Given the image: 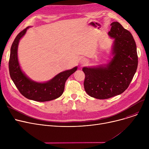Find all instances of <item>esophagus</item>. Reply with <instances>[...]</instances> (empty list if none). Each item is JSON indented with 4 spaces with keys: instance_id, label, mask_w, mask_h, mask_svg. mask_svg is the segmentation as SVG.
Masks as SVG:
<instances>
[{
    "instance_id": "obj_1",
    "label": "esophagus",
    "mask_w": 149,
    "mask_h": 149,
    "mask_svg": "<svg viewBox=\"0 0 149 149\" xmlns=\"http://www.w3.org/2000/svg\"><path fill=\"white\" fill-rule=\"evenodd\" d=\"M80 63L81 65H85L86 64L88 63V60L86 58H82L81 60H80Z\"/></svg>"
}]
</instances>
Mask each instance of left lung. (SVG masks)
Here are the masks:
<instances>
[{
    "label": "left lung",
    "mask_w": 149,
    "mask_h": 149,
    "mask_svg": "<svg viewBox=\"0 0 149 149\" xmlns=\"http://www.w3.org/2000/svg\"><path fill=\"white\" fill-rule=\"evenodd\" d=\"M110 37L113 38V58L107 65L84 67V88L97 99H107L121 94L132 81L138 67L136 43L132 34L118 22L111 23Z\"/></svg>",
    "instance_id": "obj_1"
}]
</instances>
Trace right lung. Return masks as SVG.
<instances>
[{"label":"right lung","mask_w":149,"mask_h":149,"mask_svg":"<svg viewBox=\"0 0 149 149\" xmlns=\"http://www.w3.org/2000/svg\"><path fill=\"white\" fill-rule=\"evenodd\" d=\"M29 28L28 26L19 33L12 44L9 60L10 77L21 94L28 99L39 102L56 99L63 93L66 81L70 75L76 71L77 67L61 72L45 83H38L29 79L22 72L17 57L19 40Z\"/></svg>","instance_id":"1"}]
</instances>
